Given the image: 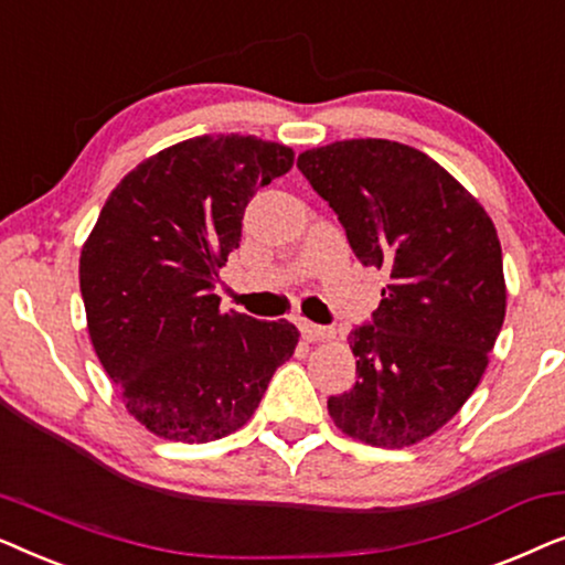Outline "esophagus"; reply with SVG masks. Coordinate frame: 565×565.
<instances>
[{"label": "esophagus", "mask_w": 565, "mask_h": 565, "mask_svg": "<svg viewBox=\"0 0 565 565\" xmlns=\"http://www.w3.org/2000/svg\"><path fill=\"white\" fill-rule=\"evenodd\" d=\"M298 329H300V334H303L306 342H323V339H331V337H334V329H329V327H319V323L306 321V319H300V321H298Z\"/></svg>", "instance_id": "obj_1"}]
</instances>
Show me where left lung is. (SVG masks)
<instances>
[{"label":"left lung","instance_id":"1","mask_svg":"<svg viewBox=\"0 0 565 565\" xmlns=\"http://www.w3.org/2000/svg\"><path fill=\"white\" fill-rule=\"evenodd\" d=\"M298 169L342 223L354 257L388 275L350 331L358 381L327 401L344 435L408 447L466 404L507 313L497 228L435 159L385 138L303 151Z\"/></svg>","mask_w":565,"mask_h":565}]
</instances>
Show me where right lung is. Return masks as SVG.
<instances>
[{
    "label": "right lung",
    "mask_w": 565,
    "mask_h": 565,
    "mask_svg": "<svg viewBox=\"0 0 565 565\" xmlns=\"http://www.w3.org/2000/svg\"><path fill=\"white\" fill-rule=\"evenodd\" d=\"M292 151L254 136H198L146 159L110 192L79 259L92 344L153 435L213 443L244 427L298 329L221 311L218 267L249 200Z\"/></svg>",
    "instance_id": "1"
}]
</instances>
